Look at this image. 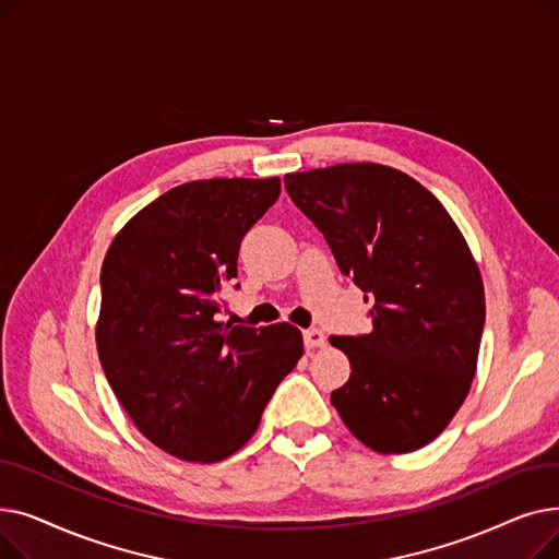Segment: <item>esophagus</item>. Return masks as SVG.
I'll return each instance as SVG.
<instances>
[{
	"label": "esophagus",
	"instance_id": "34e87169",
	"mask_svg": "<svg viewBox=\"0 0 559 559\" xmlns=\"http://www.w3.org/2000/svg\"><path fill=\"white\" fill-rule=\"evenodd\" d=\"M304 344H306L308 350L319 348V346L326 344V335L321 333L319 329H308V331H304Z\"/></svg>",
	"mask_w": 559,
	"mask_h": 559
}]
</instances>
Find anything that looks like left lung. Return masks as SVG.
I'll list each match as a JSON object with an SVG mask.
<instances>
[{
  "mask_svg": "<svg viewBox=\"0 0 559 559\" xmlns=\"http://www.w3.org/2000/svg\"><path fill=\"white\" fill-rule=\"evenodd\" d=\"M297 209L371 304V331L331 335L350 362L331 403L376 453L442 432L472 388L485 289L460 228L421 183L376 163L285 174Z\"/></svg>",
  "mask_w": 559,
  "mask_h": 559,
  "instance_id": "8db88e82",
  "label": "left lung"
}]
</instances>
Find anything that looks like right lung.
<instances>
[{"mask_svg":"<svg viewBox=\"0 0 559 559\" xmlns=\"http://www.w3.org/2000/svg\"><path fill=\"white\" fill-rule=\"evenodd\" d=\"M278 194L276 176L183 183L142 209L104 258V373L138 430L174 457L217 462L242 449L304 356L295 326L217 321L242 238Z\"/></svg>","mask_w":559,"mask_h":559,"instance_id":"right-lung-1","label":"right lung"}]
</instances>
